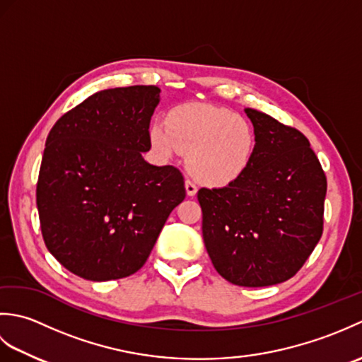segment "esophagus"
Here are the masks:
<instances>
[{"label":"esophagus","instance_id":"esophagus-1","mask_svg":"<svg viewBox=\"0 0 362 362\" xmlns=\"http://www.w3.org/2000/svg\"><path fill=\"white\" fill-rule=\"evenodd\" d=\"M185 188H187V194L188 196H194L197 193V187H196V183L193 180L187 179L185 180Z\"/></svg>","mask_w":362,"mask_h":362}]
</instances>
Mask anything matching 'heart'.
Wrapping results in <instances>:
<instances>
[{
	"label": "heart",
	"mask_w": 362,
	"mask_h": 362,
	"mask_svg": "<svg viewBox=\"0 0 362 362\" xmlns=\"http://www.w3.org/2000/svg\"><path fill=\"white\" fill-rule=\"evenodd\" d=\"M149 138L161 156L188 153L189 173L206 185L236 180L247 169L257 144L247 118L204 103L174 107L165 126L158 122L151 127Z\"/></svg>",
	"instance_id": "1"
}]
</instances>
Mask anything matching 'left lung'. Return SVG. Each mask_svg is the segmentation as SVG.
<instances>
[{"instance_id":"left-lung-1","label":"left lung","mask_w":362,"mask_h":362,"mask_svg":"<svg viewBox=\"0 0 362 362\" xmlns=\"http://www.w3.org/2000/svg\"><path fill=\"white\" fill-rule=\"evenodd\" d=\"M255 129L247 169L222 188H201L202 235L219 275L261 288L294 276L324 232L327 177L300 130L245 109Z\"/></svg>"}]
</instances>
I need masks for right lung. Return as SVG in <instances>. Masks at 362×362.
<instances>
[{
  "label": "right lung",
  "mask_w": 362,
  "mask_h": 362,
  "mask_svg": "<svg viewBox=\"0 0 362 362\" xmlns=\"http://www.w3.org/2000/svg\"><path fill=\"white\" fill-rule=\"evenodd\" d=\"M160 88L98 91L52 126L37 180L46 247L81 279H124L141 269L185 199L175 166H153L149 121Z\"/></svg>",
  "instance_id": "add662e5"
}]
</instances>
